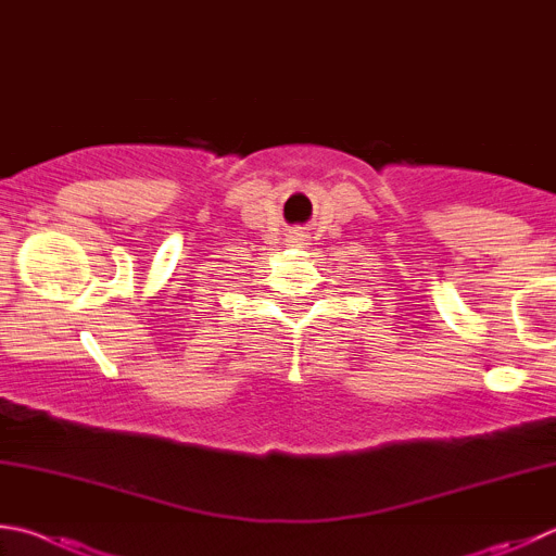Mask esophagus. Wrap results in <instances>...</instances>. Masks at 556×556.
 Segmentation results:
<instances>
[{
	"label": "esophagus",
	"instance_id": "obj_1",
	"mask_svg": "<svg viewBox=\"0 0 556 556\" xmlns=\"http://www.w3.org/2000/svg\"><path fill=\"white\" fill-rule=\"evenodd\" d=\"M287 243H291V245H308V233H304V230L301 228H296V230H289V236H287Z\"/></svg>",
	"mask_w": 556,
	"mask_h": 556
}]
</instances>
